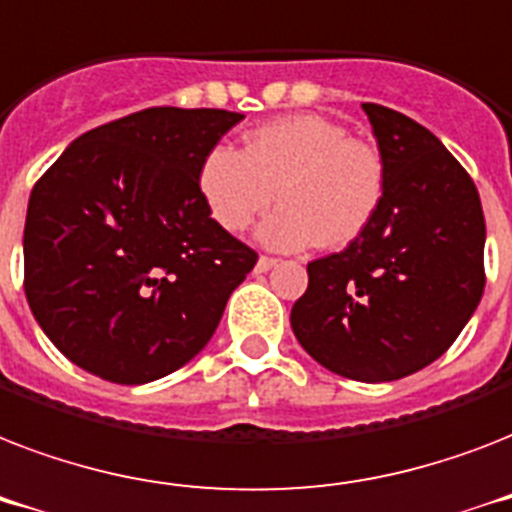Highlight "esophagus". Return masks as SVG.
<instances>
[{"mask_svg": "<svg viewBox=\"0 0 512 512\" xmlns=\"http://www.w3.org/2000/svg\"><path fill=\"white\" fill-rule=\"evenodd\" d=\"M279 263V260H276V257H268V255H263L260 257V260H257V265H255V271L257 273H265V271H271L273 265Z\"/></svg>", "mask_w": 512, "mask_h": 512, "instance_id": "1", "label": "esophagus"}]
</instances>
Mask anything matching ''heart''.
<instances>
[{"instance_id":"heart-1","label":"heart","mask_w":512,"mask_h":512,"mask_svg":"<svg viewBox=\"0 0 512 512\" xmlns=\"http://www.w3.org/2000/svg\"><path fill=\"white\" fill-rule=\"evenodd\" d=\"M388 172L372 143L348 138L321 114H292L244 135L241 151L209 148L196 188L223 231L241 233L276 199L284 204L260 225L273 249L348 247L377 215Z\"/></svg>"}]
</instances>
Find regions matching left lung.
I'll return each mask as SVG.
<instances>
[{
    "instance_id": "obj_1",
    "label": "left lung",
    "mask_w": 512,
    "mask_h": 512,
    "mask_svg": "<svg viewBox=\"0 0 512 512\" xmlns=\"http://www.w3.org/2000/svg\"><path fill=\"white\" fill-rule=\"evenodd\" d=\"M364 111L385 199L356 241L308 263L289 321L329 372L390 382L444 356L478 308L486 223L476 183L433 132L377 103Z\"/></svg>"
}]
</instances>
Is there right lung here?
<instances>
[{"mask_svg":"<svg viewBox=\"0 0 512 512\" xmlns=\"http://www.w3.org/2000/svg\"><path fill=\"white\" fill-rule=\"evenodd\" d=\"M241 119L220 108H146L84 132L36 180L23 287L68 361L143 385L215 335L257 252L209 217L196 172Z\"/></svg>","mask_w":512,"mask_h":512,"instance_id":"obj_1","label":"right lung"}]
</instances>
